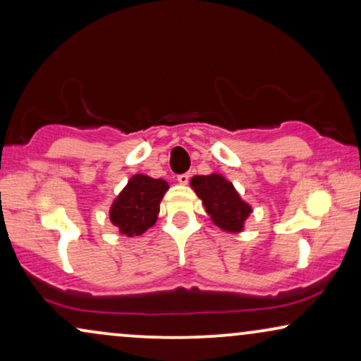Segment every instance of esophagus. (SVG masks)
<instances>
[{
	"label": "esophagus",
	"instance_id": "34e87169",
	"mask_svg": "<svg viewBox=\"0 0 361 361\" xmlns=\"http://www.w3.org/2000/svg\"><path fill=\"white\" fill-rule=\"evenodd\" d=\"M178 183L180 185H186L190 181V173H183V175H178Z\"/></svg>",
	"mask_w": 361,
	"mask_h": 361
}]
</instances>
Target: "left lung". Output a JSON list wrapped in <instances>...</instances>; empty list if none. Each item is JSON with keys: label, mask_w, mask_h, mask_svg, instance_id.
Segmentation results:
<instances>
[{"label": "left lung", "mask_w": 361, "mask_h": 361, "mask_svg": "<svg viewBox=\"0 0 361 361\" xmlns=\"http://www.w3.org/2000/svg\"><path fill=\"white\" fill-rule=\"evenodd\" d=\"M191 188L202 200L209 220L226 233H241L245 221L252 214V204L241 198L238 191L220 173L196 175L190 181Z\"/></svg>", "instance_id": "obj_1"}]
</instances>
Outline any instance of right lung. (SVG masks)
Listing matches in <instances>:
<instances>
[{
    "label": "right lung",
    "instance_id": "add662e5",
    "mask_svg": "<svg viewBox=\"0 0 361 361\" xmlns=\"http://www.w3.org/2000/svg\"><path fill=\"white\" fill-rule=\"evenodd\" d=\"M170 188L168 181L148 175H133L125 188L113 200L109 221L123 236H140L157 223L159 203Z\"/></svg>",
    "mask_w": 361,
    "mask_h": 361
}]
</instances>
